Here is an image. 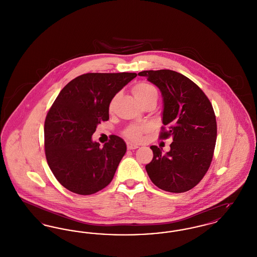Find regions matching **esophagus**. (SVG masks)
Masks as SVG:
<instances>
[{
	"label": "esophagus",
	"instance_id": "34e87169",
	"mask_svg": "<svg viewBox=\"0 0 257 257\" xmlns=\"http://www.w3.org/2000/svg\"><path fill=\"white\" fill-rule=\"evenodd\" d=\"M139 146H137V145H133V144H131V143H127V148L128 149H136V148H138Z\"/></svg>",
	"mask_w": 257,
	"mask_h": 257
}]
</instances>
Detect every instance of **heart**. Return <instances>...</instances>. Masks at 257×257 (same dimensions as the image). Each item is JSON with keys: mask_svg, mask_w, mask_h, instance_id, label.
Listing matches in <instances>:
<instances>
[{"mask_svg": "<svg viewBox=\"0 0 257 257\" xmlns=\"http://www.w3.org/2000/svg\"><path fill=\"white\" fill-rule=\"evenodd\" d=\"M132 92L134 94L135 98L139 101V103L149 99V98L157 97L158 92L157 89L155 88V86L148 84V83H138L132 87ZM112 107V101L110 102V109ZM148 129V127L146 125H132L129 126L125 131H124V136L133 141V142H139L142 140V136L143 133H145Z\"/></svg>", "mask_w": 257, "mask_h": 257, "instance_id": "1", "label": "heart"}]
</instances>
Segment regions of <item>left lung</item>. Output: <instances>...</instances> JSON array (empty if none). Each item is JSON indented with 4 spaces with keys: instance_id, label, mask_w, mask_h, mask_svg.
Wrapping results in <instances>:
<instances>
[{
    "instance_id": "8db88e82",
    "label": "left lung",
    "mask_w": 257,
    "mask_h": 257,
    "mask_svg": "<svg viewBox=\"0 0 257 257\" xmlns=\"http://www.w3.org/2000/svg\"><path fill=\"white\" fill-rule=\"evenodd\" d=\"M157 86L163 96L160 139L171 137V150L164 154L150 148L153 159L146 166L150 180L170 193H184L200 182L211 165L217 140V122L205 93L189 78L169 69L139 73Z\"/></svg>"
}]
</instances>
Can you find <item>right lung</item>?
<instances>
[{
	"label": "right lung",
	"instance_id": "right-lung-1",
	"mask_svg": "<svg viewBox=\"0 0 257 257\" xmlns=\"http://www.w3.org/2000/svg\"><path fill=\"white\" fill-rule=\"evenodd\" d=\"M136 73H86L70 81L56 98L44 123V147L49 168L60 183L78 195H92L110 183L126 152L112 135L103 147L91 136L109 119L114 95Z\"/></svg>",
	"mask_w": 257,
	"mask_h": 257
}]
</instances>
